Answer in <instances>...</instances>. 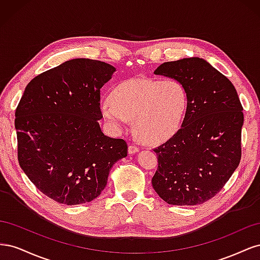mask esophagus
Returning <instances> with one entry per match:
<instances>
[{
	"instance_id": "obj_1",
	"label": "esophagus",
	"mask_w": 260,
	"mask_h": 260,
	"mask_svg": "<svg viewBox=\"0 0 260 260\" xmlns=\"http://www.w3.org/2000/svg\"><path fill=\"white\" fill-rule=\"evenodd\" d=\"M140 151V147L137 146V145H133V144H130L129 147H128V152L129 154H136L137 152Z\"/></svg>"
}]
</instances>
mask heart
Wrapping results in <instances>:
<instances>
[{
  "label": "heart",
  "mask_w": 260,
  "mask_h": 260,
  "mask_svg": "<svg viewBox=\"0 0 260 260\" xmlns=\"http://www.w3.org/2000/svg\"><path fill=\"white\" fill-rule=\"evenodd\" d=\"M185 86L174 78L159 80L135 78L117 84L102 116L115 129L132 120L137 136L148 144H159L174 137L187 111Z\"/></svg>",
  "instance_id": "1"
}]
</instances>
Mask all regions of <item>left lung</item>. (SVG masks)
Segmentation results:
<instances>
[{
  "mask_svg": "<svg viewBox=\"0 0 260 260\" xmlns=\"http://www.w3.org/2000/svg\"><path fill=\"white\" fill-rule=\"evenodd\" d=\"M154 74L182 82L188 104L179 131L154 149L153 187L170 205H200L222 190L240 164L244 115L238 92L199 57L164 62Z\"/></svg>",
  "mask_w": 260,
  "mask_h": 260,
  "instance_id": "left-lung-1",
  "label": "left lung"
}]
</instances>
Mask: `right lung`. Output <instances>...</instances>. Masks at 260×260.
I'll list each match as a JSON object with an SVG mask.
<instances>
[{
	"instance_id": "right-lung-1",
	"label": "right lung",
	"mask_w": 260,
	"mask_h": 260,
	"mask_svg": "<svg viewBox=\"0 0 260 260\" xmlns=\"http://www.w3.org/2000/svg\"><path fill=\"white\" fill-rule=\"evenodd\" d=\"M76 58L35 77L15 112L17 156L39 191L65 205L96 199L113 165L128 154L122 139L101 131V88L115 72Z\"/></svg>"
}]
</instances>
